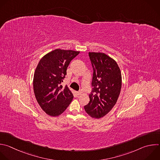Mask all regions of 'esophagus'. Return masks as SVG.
<instances>
[{"mask_svg":"<svg viewBox=\"0 0 160 160\" xmlns=\"http://www.w3.org/2000/svg\"><path fill=\"white\" fill-rule=\"evenodd\" d=\"M82 93V92L81 91H78V92H77V95H80Z\"/></svg>","mask_w":160,"mask_h":160,"instance_id":"34e87169","label":"esophagus"}]
</instances>
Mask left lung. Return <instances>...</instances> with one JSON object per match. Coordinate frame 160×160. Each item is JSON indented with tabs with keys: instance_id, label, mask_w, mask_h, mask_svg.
Wrapping results in <instances>:
<instances>
[{
	"instance_id": "obj_1",
	"label": "left lung",
	"mask_w": 160,
	"mask_h": 160,
	"mask_svg": "<svg viewBox=\"0 0 160 160\" xmlns=\"http://www.w3.org/2000/svg\"><path fill=\"white\" fill-rule=\"evenodd\" d=\"M93 68L92 92L90 102L84 106L92 118H100L108 114L119 96L122 77L116 62L102 52H89Z\"/></svg>"
}]
</instances>
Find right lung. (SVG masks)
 Instances as JSON below:
<instances>
[{
    "label": "right lung",
    "mask_w": 160,
    "mask_h": 160,
    "mask_svg": "<svg viewBox=\"0 0 160 160\" xmlns=\"http://www.w3.org/2000/svg\"><path fill=\"white\" fill-rule=\"evenodd\" d=\"M79 51L57 49L39 61L33 79L34 92L42 109L51 116L62 114L71 103L73 95L61 85L67 69Z\"/></svg>",
    "instance_id": "1"
}]
</instances>
